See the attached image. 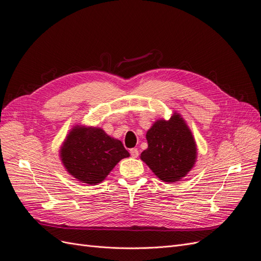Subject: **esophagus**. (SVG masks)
<instances>
[{"mask_svg": "<svg viewBox=\"0 0 261 261\" xmlns=\"http://www.w3.org/2000/svg\"><path fill=\"white\" fill-rule=\"evenodd\" d=\"M129 153H130V155H132L133 158H137L138 154H139V151H138L137 148H132V149L129 150Z\"/></svg>", "mask_w": 261, "mask_h": 261, "instance_id": "34e87169", "label": "esophagus"}]
</instances>
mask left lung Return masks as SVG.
<instances>
[{"label":"left lung","instance_id":"left-lung-1","mask_svg":"<svg viewBox=\"0 0 261 261\" xmlns=\"http://www.w3.org/2000/svg\"><path fill=\"white\" fill-rule=\"evenodd\" d=\"M148 148L140 154L163 181H177L194 167L197 148L183 117L174 113L169 121H156L146 135Z\"/></svg>","mask_w":261,"mask_h":261}]
</instances>
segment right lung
I'll use <instances>...</instances> for the list:
<instances>
[{"label": "right lung", "instance_id": "obj_1", "mask_svg": "<svg viewBox=\"0 0 261 261\" xmlns=\"http://www.w3.org/2000/svg\"><path fill=\"white\" fill-rule=\"evenodd\" d=\"M60 155L69 174L83 183L96 185L129 153L121 140L108 136L103 129L77 126L68 134Z\"/></svg>", "mask_w": 261, "mask_h": 261}]
</instances>
